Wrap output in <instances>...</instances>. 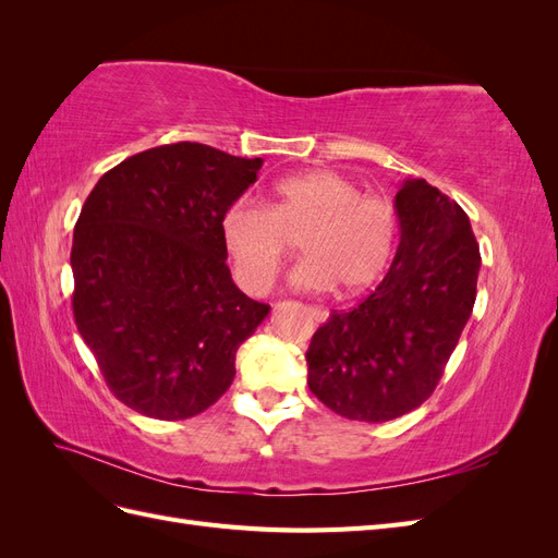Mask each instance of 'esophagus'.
I'll use <instances>...</instances> for the list:
<instances>
[{
  "label": "esophagus",
  "mask_w": 558,
  "mask_h": 558,
  "mask_svg": "<svg viewBox=\"0 0 558 558\" xmlns=\"http://www.w3.org/2000/svg\"><path fill=\"white\" fill-rule=\"evenodd\" d=\"M310 312H312L314 320H318V324H324V320H328V310H324V307H310Z\"/></svg>",
  "instance_id": "1"
}]
</instances>
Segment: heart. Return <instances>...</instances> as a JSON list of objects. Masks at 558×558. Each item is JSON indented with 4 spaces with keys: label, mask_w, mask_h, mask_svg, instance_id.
<instances>
[{
    "label": "heart",
    "mask_w": 558,
    "mask_h": 558,
    "mask_svg": "<svg viewBox=\"0 0 558 558\" xmlns=\"http://www.w3.org/2000/svg\"><path fill=\"white\" fill-rule=\"evenodd\" d=\"M398 216L391 199L363 193L332 170L281 179L269 207L240 197L221 216V240L234 281L263 295L300 240L305 260L293 272L300 289L359 295L377 283L393 258Z\"/></svg>",
    "instance_id": "1"
}]
</instances>
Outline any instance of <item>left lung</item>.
Instances as JSON below:
<instances>
[{
  "label": "left lung",
  "mask_w": 558,
  "mask_h": 558,
  "mask_svg": "<svg viewBox=\"0 0 558 558\" xmlns=\"http://www.w3.org/2000/svg\"><path fill=\"white\" fill-rule=\"evenodd\" d=\"M400 244L375 293L332 312L307 349L312 393L335 414L381 424L435 391L472 314L480 244L470 218L426 179L396 195Z\"/></svg>",
  "instance_id": "8db88e82"
}]
</instances>
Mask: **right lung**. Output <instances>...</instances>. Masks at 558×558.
<instances>
[{
    "instance_id": "add662e5",
    "label": "right lung",
    "mask_w": 558,
    "mask_h": 558,
    "mask_svg": "<svg viewBox=\"0 0 558 558\" xmlns=\"http://www.w3.org/2000/svg\"><path fill=\"white\" fill-rule=\"evenodd\" d=\"M260 165L207 144H165L116 165L83 205L74 320L130 410L191 418L230 388L238 349L269 305L234 286L221 216Z\"/></svg>"
}]
</instances>
